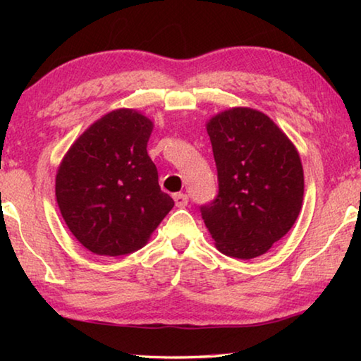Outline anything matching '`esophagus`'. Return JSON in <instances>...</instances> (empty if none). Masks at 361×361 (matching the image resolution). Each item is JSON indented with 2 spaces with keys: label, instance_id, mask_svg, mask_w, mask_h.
<instances>
[{
  "label": "esophagus",
  "instance_id": "1",
  "mask_svg": "<svg viewBox=\"0 0 361 361\" xmlns=\"http://www.w3.org/2000/svg\"><path fill=\"white\" fill-rule=\"evenodd\" d=\"M173 200H175V205L180 207V209H183V207L188 205V195L186 194H173Z\"/></svg>",
  "mask_w": 361,
  "mask_h": 361
}]
</instances>
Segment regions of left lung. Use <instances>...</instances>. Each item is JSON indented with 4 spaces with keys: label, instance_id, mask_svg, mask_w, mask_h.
Listing matches in <instances>:
<instances>
[{
    "label": "left lung",
    "instance_id": "8db88e82",
    "mask_svg": "<svg viewBox=\"0 0 361 361\" xmlns=\"http://www.w3.org/2000/svg\"><path fill=\"white\" fill-rule=\"evenodd\" d=\"M218 172V194L200 205L219 252L252 259L288 232L304 195L301 159L264 113L232 108L207 124Z\"/></svg>",
    "mask_w": 361,
    "mask_h": 361
}]
</instances>
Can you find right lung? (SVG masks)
I'll return each mask as SVG.
<instances>
[{"label": "right lung", "mask_w": 361, "mask_h": 361, "mask_svg": "<svg viewBox=\"0 0 361 361\" xmlns=\"http://www.w3.org/2000/svg\"><path fill=\"white\" fill-rule=\"evenodd\" d=\"M152 122L116 109L66 152L56 178L60 213L82 247L102 256L137 252L173 209L146 151Z\"/></svg>", "instance_id": "1"}]
</instances>
